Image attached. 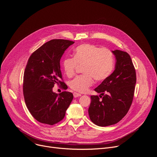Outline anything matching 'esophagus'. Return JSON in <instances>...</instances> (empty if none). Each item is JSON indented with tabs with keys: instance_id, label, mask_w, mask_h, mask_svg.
Masks as SVG:
<instances>
[{
	"instance_id": "34e87169",
	"label": "esophagus",
	"mask_w": 157,
	"mask_h": 157,
	"mask_svg": "<svg viewBox=\"0 0 157 157\" xmlns=\"http://www.w3.org/2000/svg\"><path fill=\"white\" fill-rule=\"evenodd\" d=\"M73 95H74V98H78V97H80L81 95L80 94H79V93H77V92H74Z\"/></svg>"
}]
</instances>
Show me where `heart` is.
<instances>
[{"instance_id":"heart-1","label":"heart","mask_w":157,"mask_h":157,"mask_svg":"<svg viewBox=\"0 0 157 157\" xmlns=\"http://www.w3.org/2000/svg\"><path fill=\"white\" fill-rule=\"evenodd\" d=\"M78 65H84V74L72 80L70 86L74 91L84 93L92 85L94 78L101 81L110 76L114 68V58L107 49H101L92 44H82L74 49L73 58L63 60V69L68 77L74 76Z\"/></svg>"}]
</instances>
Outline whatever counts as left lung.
I'll return each instance as SVG.
<instances>
[{"label":"left lung","mask_w":157,"mask_h":157,"mask_svg":"<svg viewBox=\"0 0 157 157\" xmlns=\"http://www.w3.org/2000/svg\"><path fill=\"white\" fill-rule=\"evenodd\" d=\"M116 59L115 70L94 90L103 95H91L88 114L92 122L99 126H108L119 122L132 103L136 72L130 56L120 50L112 51Z\"/></svg>","instance_id":"8db88e82"}]
</instances>
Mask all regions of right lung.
I'll list each match as a JSON object with an SVG mask.
<instances>
[{
	"instance_id": "add662e5",
	"label": "right lung",
	"mask_w": 157,
	"mask_h": 157,
	"mask_svg": "<svg viewBox=\"0 0 157 157\" xmlns=\"http://www.w3.org/2000/svg\"><path fill=\"white\" fill-rule=\"evenodd\" d=\"M74 42L62 39L51 40L41 46L29 57L24 74L23 92L27 108L41 123L53 125L62 121L73 99L67 91L54 92V84H63L60 59ZM67 89L65 85H62Z\"/></svg>"
}]
</instances>
